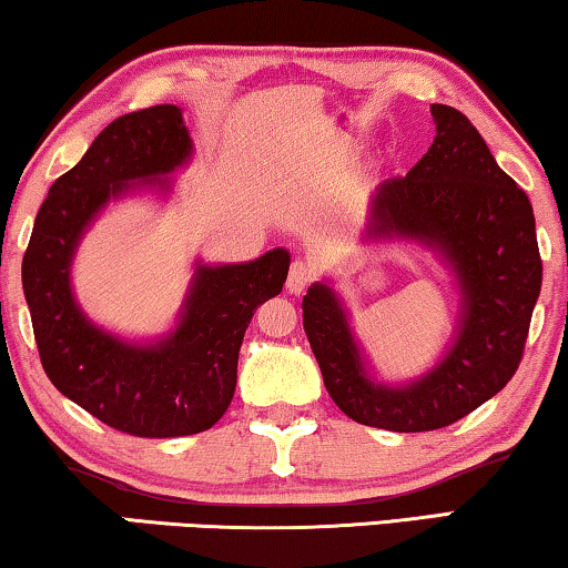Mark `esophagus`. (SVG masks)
<instances>
[{"label":"esophagus","mask_w":568,"mask_h":568,"mask_svg":"<svg viewBox=\"0 0 568 568\" xmlns=\"http://www.w3.org/2000/svg\"><path fill=\"white\" fill-rule=\"evenodd\" d=\"M308 285H311V267L306 265V262L295 260L293 265H291V273H287V283H285L287 293L301 295Z\"/></svg>","instance_id":"esophagus-1"}]
</instances>
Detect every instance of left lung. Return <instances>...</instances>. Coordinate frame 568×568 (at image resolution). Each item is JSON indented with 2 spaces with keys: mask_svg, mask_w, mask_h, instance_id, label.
<instances>
[{
  "mask_svg": "<svg viewBox=\"0 0 568 568\" xmlns=\"http://www.w3.org/2000/svg\"><path fill=\"white\" fill-rule=\"evenodd\" d=\"M429 113L433 146L406 178L375 187L363 242H414L450 270L458 318L440 361L414 381L383 383L332 281L303 295V329L334 404L390 433L447 427L499 394L523 361L542 283L527 195L466 115L447 105Z\"/></svg>",
  "mask_w": 568,
  "mask_h": 568,
  "instance_id": "left-lung-1",
  "label": "left lung"
}]
</instances>
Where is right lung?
Wrapping results in <instances>:
<instances>
[{
    "label": "right lung",
    "mask_w": 568,
    "mask_h": 568,
    "mask_svg": "<svg viewBox=\"0 0 568 568\" xmlns=\"http://www.w3.org/2000/svg\"><path fill=\"white\" fill-rule=\"evenodd\" d=\"M193 154L178 105L121 115L48 190L22 257L45 375L92 417L135 437L195 435L223 417L246 326L257 306L283 291L291 267L283 246L234 265L195 260L178 322L156 339H125L84 314L71 265L87 229L128 195H170L172 174Z\"/></svg>",
    "instance_id": "right-lung-1"
}]
</instances>
